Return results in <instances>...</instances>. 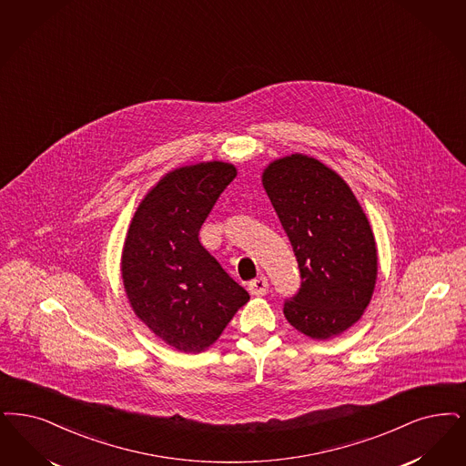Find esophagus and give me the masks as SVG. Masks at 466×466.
Masks as SVG:
<instances>
[{"mask_svg":"<svg viewBox=\"0 0 466 466\" xmlns=\"http://www.w3.org/2000/svg\"><path fill=\"white\" fill-rule=\"evenodd\" d=\"M248 291H249L253 297H263V295H267V291H268V280H267L265 276H260V278L251 280V282L248 284Z\"/></svg>","mask_w":466,"mask_h":466,"instance_id":"1","label":"esophagus"}]
</instances>
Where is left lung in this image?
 <instances>
[{
    "mask_svg": "<svg viewBox=\"0 0 466 466\" xmlns=\"http://www.w3.org/2000/svg\"><path fill=\"white\" fill-rule=\"evenodd\" d=\"M261 184L301 276L284 316L312 339L341 335L364 314L378 278V249L362 206L335 169L299 152L268 163Z\"/></svg>",
    "mask_w": 466,
    "mask_h": 466,
    "instance_id": "obj_1",
    "label": "left lung"
}]
</instances>
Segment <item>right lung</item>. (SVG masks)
Instances as JSON below:
<instances>
[{
    "instance_id": "right-lung-1",
    "label": "right lung",
    "mask_w": 466,
    "mask_h": 466,
    "mask_svg": "<svg viewBox=\"0 0 466 466\" xmlns=\"http://www.w3.org/2000/svg\"><path fill=\"white\" fill-rule=\"evenodd\" d=\"M238 175L224 161L175 167L131 218L121 278L135 316L171 349L199 354L224 333L249 295L199 242V228Z\"/></svg>"
}]
</instances>
